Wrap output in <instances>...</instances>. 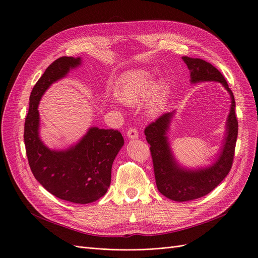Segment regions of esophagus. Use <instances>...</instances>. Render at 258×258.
Returning <instances> with one entry per match:
<instances>
[{"instance_id": "1", "label": "esophagus", "mask_w": 258, "mask_h": 258, "mask_svg": "<svg viewBox=\"0 0 258 258\" xmlns=\"http://www.w3.org/2000/svg\"><path fill=\"white\" fill-rule=\"evenodd\" d=\"M126 136L127 138H130L131 140H136L139 138L138 135V131L136 128H128V131L126 132Z\"/></svg>"}]
</instances>
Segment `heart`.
<instances>
[{
  "label": "heart",
  "mask_w": 258,
  "mask_h": 258,
  "mask_svg": "<svg viewBox=\"0 0 258 258\" xmlns=\"http://www.w3.org/2000/svg\"><path fill=\"white\" fill-rule=\"evenodd\" d=\"M117 98L121 103L128 106L138 105L148 98L145 109L149 116L154 117L166 107L167 86L151 72L138 70L122 79L117 91Z\"/></svg>",
  "instance_id": "b5f03b06"
}]
</instances>
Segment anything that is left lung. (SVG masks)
I'll return each mask as SVG.
<instances>
[{
    "mask_svg": "<svg viewBox=\"0 0 258 258\" xmlns=\"http://www.w3.org/2000/svg\"><path fill=\"white\" fill-rule=\"evenodd\" d=\"M190 72V83L218 82L227 90L231 98L225 135L217 158L208 166L188 168L181 165L171 149L168 133L176 110L164 113L155 122L145 128L147 142L153 158L155 179L158 190L167 199L175 202H187L200 199L216 188L231 170L238 136V121L235 114L233 92L223 75L210 62L188 56H182Z\"/></svg>",
    "mask_w": 258,
    "mask_h": 258,
    "instance_id": "obj_1",
    "label": "left lung"
}]
</instances>
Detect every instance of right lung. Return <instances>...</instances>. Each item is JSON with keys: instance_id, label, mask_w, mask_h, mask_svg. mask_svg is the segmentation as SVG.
Returning a JSON list of instances; mask_svg holds the SVG:
<instances>
[{"instance_id": "add662e5", "label": "right lung", "mask_w": 258, "mask_h": 258, "mask_svg": "<svg viewBox=\"0 0 258 258\" xmlns=\"http://www.w3.org/2000/svg\"><path fill=\"white\" fill-rule=\"evenodd\" d=\"M81 64V57L62 56L45 70L30 94L24 142L36 180L58 199L85 205L106 194L112 164L124 144L123 138L118 131L92 126L76 144L64 149H50L39 135L38 111L39 101L50 86Z\"/></svg>"}]
</instances>
